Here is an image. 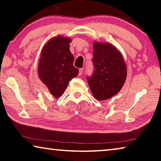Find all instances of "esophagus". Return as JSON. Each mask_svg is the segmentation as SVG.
<instances>
[{"label": "esophagus", "mask_w": 161, "mask_h": 161, "mask_svg": "<svg viewBox=\"0 0 161 161\" xmlns=\"http://www.w3.org/2000/svg\"><path fill=\"white\" fill-rule=\"evenodd\" d=\"M83 72H84V69L83 68H81V69H80V73H79V74H80V75H81L83 74Z\"/></svg>", "instance_id": "34e87169"}]
</instances>
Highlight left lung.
Instances as JSON below:
<instances>
[{"label": "left lung", "mask_w": 161, "mask_h": 161, "mask_svg": "<svg viewBox=\"0 0 161 161\" xmlns=\"http://www.w3.org/2000/svg\"><path fill=\"white\" fill-rule=\"evenodd\" d=\"M92 62L94 71L86 80L97 100L109 99L118 93L126 78V67L121 54L108 43L95 42Z\"/></svg>", "instance_id": "obj_1"}]
</instances>
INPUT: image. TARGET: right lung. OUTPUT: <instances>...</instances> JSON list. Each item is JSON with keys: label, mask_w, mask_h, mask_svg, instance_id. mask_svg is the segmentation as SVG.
<instances>
[{"label": "right lung", "mask_w": 161, "mask_h": 161, "mask_svg": "<svg viewBox=\"0 0 161 161\" xmlns=\"http://www.w3.org/2000/svg\"><path fill=\"white\" fill-rule=\"evenodd\" d=\"M69 38L58 36L52 38L42 50L38 64V75L55 98H58L79 69L73 66L74 56L69 51Z\"/></svg>", "instance_id": "add662e5"}]
</instances>
